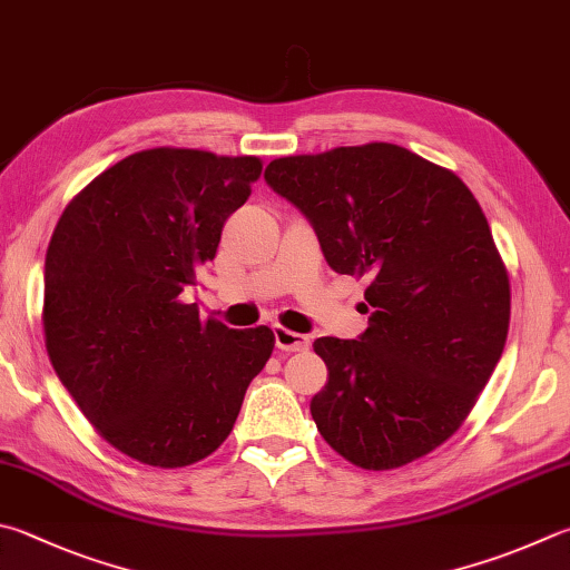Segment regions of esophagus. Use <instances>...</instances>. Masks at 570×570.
<instances>
[{
	"instance_id": "obj_1",
	"label": "esophagus",
	"mask_w": 570,
	"mask_h": 570,
	"mask_svg": "<svg viewBox=\"0 0 570 570\" xmlns=\"http://www.w3.org/2000/svg\"><path fill=\"white\" fill-rule=\"evenodd\" d=\"M274 336H276V346L282 351H306L308 348V336L296 334V331L286 328V326H274Z\"/></svg>"
}]
</instances>
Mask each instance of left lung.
Returning <instances> with one entry per match:
<instances>
[{
	"mask_svg": "<svg viewBox=\"0 0 570 570\" xmlns=\"http://www.w3.org/2000/svg\"><path fill=\"white\" fill-rule=\"evenodd\" d=\"M264 177L314 224L334 272L368 276L361 338L314 341L328 368L318 433L366 471L423 459L469 419L509 336V268L481 204L389 141L282 157Z\"/></svg>",
	"mask_w": 570,
	"mask_h": 570,
	"instance_id": "1",
	"label": "left lung"
}]
</instances>
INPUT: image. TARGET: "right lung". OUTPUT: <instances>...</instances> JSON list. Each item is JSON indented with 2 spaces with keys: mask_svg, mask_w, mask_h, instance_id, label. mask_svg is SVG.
I'll list each match as a JSON object with an SVG mask.
<instances>
[{
  "mask_svg": "<svg viewBox=\"0 0 570 570\" xmlns=\"http://www.w3.org/2000/svg\"><path fill=\"white\" fill-rule=\"evenodd\" d=\"M258 157L129 154L61 212L45 262L51 366L97 433L129 459L181 469L222 446L274 351L181 302L262 177Z\"/></svg>",
  "mask_w": 570,
  "mask_h": 570,
  "instance_id": "obj_1",
  "label": "right lung"
}]
</instances>
